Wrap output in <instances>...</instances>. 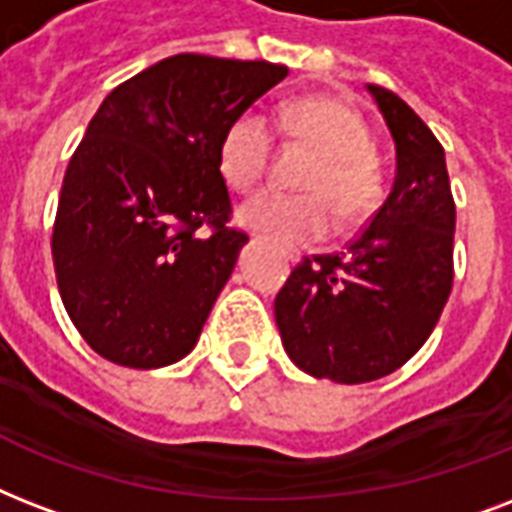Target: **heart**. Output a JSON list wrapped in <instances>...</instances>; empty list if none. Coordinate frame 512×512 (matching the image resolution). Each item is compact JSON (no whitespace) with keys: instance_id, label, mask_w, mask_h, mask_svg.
<instances>
[{"instance_id":"b5f03b06","label":"heart","mask_w":512,"mask_h":512,"mask_svg":"<svg viewBox=\"0 0 512 512\" xmlns=\"http://www.w3.org/2000/svg\"><path fill=\"white\" fill-rule=\"evenodd\" d=\"M275 130L318 154L301 178L307 194L259 192L240 205V221L283 243L323 240L334 227L358 224L374 211L382 178L371 154V130L350 104L331 95H307L275 114ZM272 130L256 112L237 114L219 141V170L235 192H248L267 173ZM332 208L328 209L327 205Z\"/></svg>"}]
</instances>
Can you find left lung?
Instances as JSON below:
<instances>
[{
  "mask_svg": "<svg viewBox=\"0 0 512 512\" xmlns=\"http://www.w3.org/2000/svg\"><path fill=\"white\" fill-rule=\"evenodd\" d=\"M395 141L390 197L347 251L307 256L275 299L288 358L339 384L374 382L433 334L454 283V221L441 141L411 106L368 85Z\"/></svg>",
  "mask_w": 512,
  "mask_h": 512,
  "instance_id": "left-lung-1",
  "label": "left lung"
}]
</instances>
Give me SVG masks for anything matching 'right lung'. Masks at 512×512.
Returning <instances> with one entry per match:
<instances>
[{
    "instance_id": "1",
    "label": "right lung",
    "mask_w": 512,
    "mask_h": 512,
    "mask_svg": "<svg viewBox=\"0 0 512 512\" xmlns=\"http://www.w3.org/2000/svg\"><path fill=\"white\" fill-rule=\"evenodd\" d=\"M285 77L277 63L181 53L104 98L53 227L63 307L101 358L162 368L192 352L248 243L229 227L221 133Z\"/></svg>"
}]
</instances>
